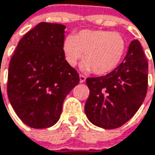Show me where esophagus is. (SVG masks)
I'll list each match as a JSON object with an SVG mask.
<instances>
[{"label":"esophagus","mask_w":155,"mask_h":155,"mask_svg":"<svg viewBox=\"0 0 155 155\" xmlns=\"http://www.w3.org/2000/svg\"><path fill=\"white\" fill-rule=\"evenodd\" d=\"M85 80H86V77L84 75H83V74H80V82L81 83H84Z\"/></svg>","instance_id":"obj_1"}]
</instances>
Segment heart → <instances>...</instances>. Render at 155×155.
<instances>
[{"instance_id": "heart-1", "label": "heart", "mask_w": 155, "mask_h": 155, "mask_svg": "<svg viewBox=\"0 0 155 155\" xmlns=\"http://www.w3.org/2000/svg\"><path fill=\"white\" fill-rule=\"evenodd\" d=\"M62 50L71 66H75L84 57V71L94 70L95 74L104 75L120 64L125 53L126 41L120 33L113 31L83 30L74 36L66 37Z\"/></svg>"}]
</instances>
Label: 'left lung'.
I'll use <instances>...</instances> for the list:
<instances>
[{
	"instance_id": "left-lung-1",
	"label": "left lung",
	"mask_w": 155,
	"mask_h": 155,
	"mask_svg": "<svg viewBox=\"0 0 155 155\" xmlns=\"http://www.w3.org/2000/svg\"><path fill=\"white\" fill-rule=\"evenodd\" d=\"M84 112L91 123L115 129L128 122L142 105L148 87V61L139 41L129 46L123 62L104 76L89 77Z\"/></svg>"
}]
</instances>
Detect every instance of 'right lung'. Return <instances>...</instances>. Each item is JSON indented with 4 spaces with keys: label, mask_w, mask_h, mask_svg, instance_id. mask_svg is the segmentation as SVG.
<instances>
[{
    "label": "right lung",
    "mask_w": 155,
    "mask_h": 155,
    "mask_svg": "<svg viewBox=\"0 0 155 155\" xmlns=\"http://www.w3.org/2000/svg\"><path fill=\"white\" fill-rule=\"evenodd\" d=\"M65 26L40 22L18 42L8 71L7 94L18 117L43 129L60 119L62 104L80 82L64 59Z\"/></svg>",
    "instance_id": "obj_1"
}]
</instances>
